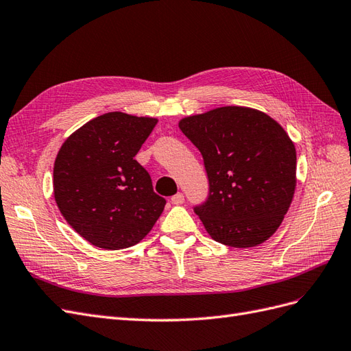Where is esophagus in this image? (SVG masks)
<instances>
[{
	"label": "esophagus",
	"instance_id": "34e87169",
	"mask_svg": "<svg viewBox=\"0 0 351 351\" xmlns=\"http://www.w3.org/2000/svg\"><path fill=\"white\" fill-rule=\"evenodd\" d=\"M171 202L174 205H182L183 202H184V195L183 193H177V195H174L173 197H171Z\"/></svg>",
	"mask_w": 351,
	"mask_h": 351
}]
</instances>
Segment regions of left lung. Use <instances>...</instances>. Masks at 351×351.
Masks as SVG:
<instances>
[{
    "mask_svg": "<svg viewBox=\"0 0 351 351\" xmlns=\"http://www.w3.org/2000/svg\"><path fill=\"white\" fill-rule=\"evenodd\" d=\"M204 158L209 193L193 208L209 236L231 247L268 240L295 189V147L269 115L221 107L178 123Z\"/></svg>",
    "mask_w": 351,
    "mask_h": 351,
    "instance_id": "8db88e82",
    "label": "left lung"
}]
</instances>
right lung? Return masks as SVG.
<instances>
[{
	"mask_svg": "<svg viewBox=\"0 0 351 351\" xmlns=\"http://www.w3.org/2000/svg\"><path fill=\"white\" fill-rule=\"evenodd\" d=\"M158 120L124 112L97 117L62 143L54 164L57 206L90 244L119 250L139 243L162 214L149 173L136 161Z\"/></svg>",
	"mask_w": 351,
	"mask_h": 351,
	"instance_id": "obj_1",
	"label": "right lung"
}]
</instances>
